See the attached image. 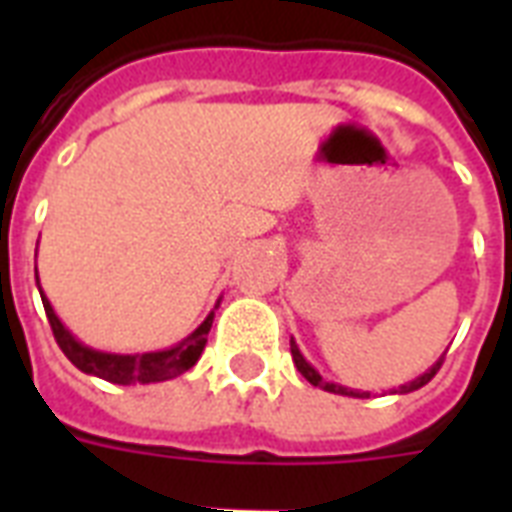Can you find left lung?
Returning <instances> with one entry per match:
<instances>
[{
  "instance_id": "1",
  "label": "left lung",
  "mask_w": 512,
  "mask_h": 512,
  "mask_svg": "<svg viewBox=\"0 0 512 512\" xmlns=\"http://www.w3.org/2000/svg\"><path fill=\"white\" fill-rule=\"evenodd\" d=\"M289 345H292V361H295L297 372L303 374L305 380L311 382V385H316V388H324V390H329V393H340V396L369 398V393H358V390L342 388V385H335V382H324V380H321V374L316 372V369H313V366L308 364V361H305V358H303V353H300V350H297L295 340H289ZM441 364H444V358H441V361H436V366H433V369H430V372H425V374H422V377H417V380H414V382H409V385H401V388H398V393H412V390L422 388V385H428V382L433 380V377H436V372H438V369H441ZM393 393H396V390H393Z\"/></svg>"
}]
</instances>
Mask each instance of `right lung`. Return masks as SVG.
Instances as JSON below:
<instances>
[{
    "instance_id": "right-lung-1",
    "label": "right lung",
    "mask_w": 512,
    "mask_h": 512,
    "mask_svg": "<svg viewBox=\"0 0 512 512\" xmlns=\"http://www.w3.org/2000/svg\"><path fill=\"white\" fill-rule=\"evenodd\" d=\"M39 284V279H36ZM44 313H47V321H50L52 335L55 342L60 345V350L66 353V358L76 369H82L84 374H95L100 380L116 382V385H132V382H162L172 380L177 374L188 372L196 361H199L201 350L207 345L209 327H212V319L215 313H209L204 324H201L193 335L185 337L180 345L170 350H156V353H138V356H116V353H100V350L84 348L82 342H76L74 337L68 335V329L60 324V319L52 311L50 300L42 295Z\"/></svg>"
}]
</instances>
